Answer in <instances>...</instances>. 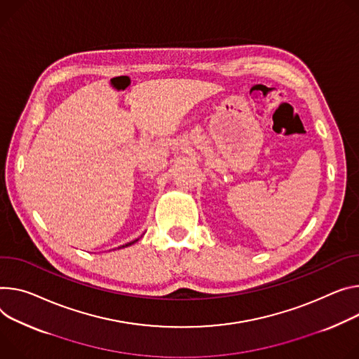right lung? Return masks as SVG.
I'll list each match as a JSON object with an SVG mask.
<instances>
[{
	"mask_svg": "<svg viewBox=\"0 0 359 359\" xmlns=\"http://www.w3.org/2000/svg\"><path fill=\"white\" fill-rule=\"evenodd\" d=\"M137 241H139V239H136V241H133V242H130V243H127V245H123L121 248H127V246H132V245H133V243H136ZM118 249H120V248H118Z\"/></svg>",
	"mask_w": 359,
	"mask_h": 359,
	"instance_id": "1",
	"label": "right lung"
}]
</instances>
